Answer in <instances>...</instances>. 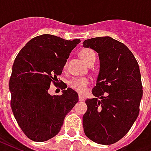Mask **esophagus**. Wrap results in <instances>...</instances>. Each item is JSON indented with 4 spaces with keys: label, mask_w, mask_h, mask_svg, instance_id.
Returning a JSON list of instances; mask_svg holds the SVG:
<instances>
[{
    "label": "esophagus",
    "mask_w": 151,
    "mask_h": 151,
    "mask_svg": "<svg viewBox=\"0 0 151 151\" xmlns=\"http://www.w3.org/2000/svg\"><path fill=\"white\" fill-rule=\"evenodd\" d=\"M78 99H79V101H85V96H83V95H79L78 96Z\"/></svg>",
    "instance_id": "34e87169"
}]
</instances>
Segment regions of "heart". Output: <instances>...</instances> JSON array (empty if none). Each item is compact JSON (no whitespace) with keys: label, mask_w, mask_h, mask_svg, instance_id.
Returning <instances> with one entry per match:
<instances>
[{"label":"heart","mask_w":151,"mask_h":151,"mask_svg":"<svg viewBox=\"0 0 151 151\" xmlns=\"http://www.w3.org/2000/svg\"><path fill=\"white\" fill-rule=\"evenodd\" d=\"M80 56L87 65L96 59L95 52L90 48L82 49L80 52ZM89 83H90V80L87 78H73L69 82V85L76 91L79 93H84L86 91Z\"/></svg>","instance_id":"heart-1"}]
</instances>
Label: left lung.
Returning <instances> with one entry per match:
<instances>
[{
  "mask_svg": "<svg viewBox=\"0 0 151 151\" xmlns=\"http://www.w3.org/2000/svg\"><path fill=\"white\" fill-rule=\"evenodd\" d=\"M83 47L95 50L100 63L92 90L95 98L86 100L84 133L98 144L111 145L129 131L139 114L142 98L139 65L124 43L109 36L86 40Z\"/></svg>",
  "mask_w": 151,
  "mask_h": 151,
  "instance_id": "obj_1",
  "label": "left lung"
}]
</instances>
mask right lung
<instances>
[{"mask_svg": "<svg viewBox=\"0 0 151 151\" xmlns=\"http://www.w3.org/2000/svg\"><path fill=\"white\" fill-rule=\"evenodd\" d=\"M80 40H67L52 35L33 38L16 56L9 79L12 111L27 137L45 142L59 133L64 119L78 101L71 88L61 95H51L50 85H56L69 53Z\"/></svg>", "mask_w": 151, "mask_h": 151, "instance_id": "1", "label": "right lung"}]
</instances>
